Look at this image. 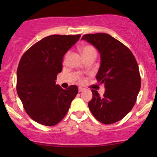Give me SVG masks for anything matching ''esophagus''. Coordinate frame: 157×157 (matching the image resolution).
Returning <instances> with one entry per match:
<instances>
[{
	"label": "esophagus",
	"mask_w": 157,
	"mask_h": 157,
	"mask_svg": "<svg viewBox=\"0 0 157 157\" xmlns=\"http://www.w3.org/2000/svg\"><path fill=\"white\" fill-rule=\"evenodd\" d=\"M84 91V89H83V88L78 87V92H81V91Z\"/></svg>",
	"instance_id": "esophagus-1"
}]
</instances>
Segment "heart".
<instances>
[{
	"instance_id": "obj_1",
	"label": "heart",
	"mask_w": 157,
	"mask_h": 157,
	"mask_svg": "<svg viewBox=\"0 0 157 157\" xmlns=\"http://www.w3.org/2000/svg\"><path fill=\"white\" fill-rule=\"evenodd\" d=\"M81 53H82L83 56L85 58L91 56H96V54H97V51H96V48H94L93 46H91V45H86V46H83L80 48ZM68 56V53L66 55V58H67ZM78 81L80 82H82L83 81V78L81 76L78 77Z\"/></svg>"
}]
</instances>
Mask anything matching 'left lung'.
<instances>
[{
	"instance_id": "left-lung-1",
	"label": "left lung",
	"mask_w": 157,
	"mask_h": 157,
	"mask_svg": "<svg viewBox=\"0 0 157 157\" xmlns=\"http://www.w3.org/2000/svg\"><path fill=\"white\" fill-rule=\"evenodd\" d=\"M81 40L99 51L101 65L96 79L106 89L103 96L92 89L93 98L88 106L101 123H116L127 115L136 101L141 88L138 63L129 48L109 34H86Z\"/></svg>"
}]
</instances>
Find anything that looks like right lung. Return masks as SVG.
I'll return each mask as SVG.
<instances>
[{"label":"right lung","instance_id":"right-lung-1","mask_svg":"<svg viewBox=\"0 0 157 157\" xmlns=\"http://www.w3.org/2000/svg\"><path fill=\"white\" fill-rule=\"evenodd\" d=\"M80 37L48 36L30 47L19 61L17 94L25 112L38 124L52 126L59 123L78 94L76 85L65 90L55 81L62 71L63 56Z\"/></svg>","mask_w":157,"mask_h":157}]
</instances>
